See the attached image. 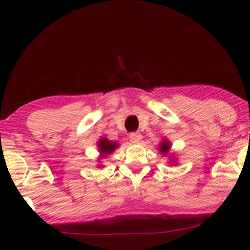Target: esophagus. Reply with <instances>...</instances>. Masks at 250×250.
Listing matches in <instances>:
<instances>
[{
  "instance_id": "34e87169",
  "label": "esophagus",
  "mask_w": 250,
  "mask_h": 250,
  "mask_svg": "<svg viewBox=\"0 0 250 250\" xmlns=\"http://www.w3.org/2000/svg\"><path fill=\"white\" fill-rule=\"evenodd\" d=\"M142 135L139 132H132L130 134V141L132 143H139L141 141Z\"/></svg>"
}]
</instances>
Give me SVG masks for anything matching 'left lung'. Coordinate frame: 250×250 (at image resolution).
<instances>
[{
    "mask_svg": "<svg viewBox=\"0 0 250 250\" xmlns=\"http://www.w3.org/2000/svg\"><path fill=\"white\" fill-rule=\"evenodd\" d=\"M160 152L161 153H163V154H167V152H168V150L171 149V143L168 142L167 140H164V141H162L161 142V145H160Z\"/></svg>",
    "mask_w": 250,
    "mask_h": 250,
    "instance_id": "left-lung-1",
    "label": "left lung"
}]
</instances>
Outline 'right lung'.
Listing matches in <instances>:
<instances>
[{
  "label": "right lung",
  "mask_w": 250,
  "mask_h": 250,
  "mask_svg": "<svg viewBox=\"0 0 250 250\" xmlns=\"http://www.w3.org/2000/svg\"><path fill=\"white\" fill-rule=\"evenodd\" d=\"M118 146H119V145H118L117 142L109 141L108 139H105V138H101L98 141V149H99L101 158H104V156H107L108 154L112 153V152L115 151Z\"/></svg>",
  "instance_id": "1"
}]
</instances>
